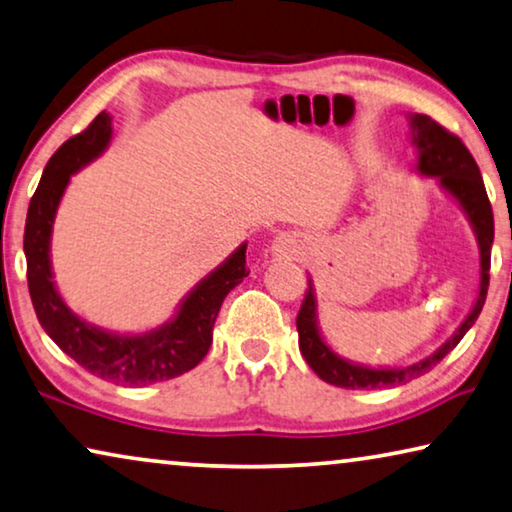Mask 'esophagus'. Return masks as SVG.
Masks as SVG:
<instances>
[{
	"instance_id": "obj_1",
	"label": "esophagus",
	"mask_w": 512,
	"mask_h": 512,
	"mask_svg": "<svg viewBox=\"0 0 512 512\" xmlns=\"http://www.w3.org/2000/svg\"><path fill=\"white\" fill-rule=\"evenodd\" d=\"M273 253L280 255V257H292L294 255V241L285 234L276 236V241H273Z\"/></svg>"
}]
</instances>
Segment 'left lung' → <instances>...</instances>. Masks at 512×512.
Returning <instances> with one entry per match:
<instances>
[{
    "label": "left lung",
    "instance_id": "8db88e82",
    "mask_svg": "<svg viewBox=\"0 0 512 512\" xmlns=\"http://www.w3.org/2000/svg\"><path fill=\"white\" fill-rule=\"evenodd\" d=\"M411 128H414V144L418 147V170L430 177H439L441 186L451 193L457 202L462 204L464 211L476 227L478 243H480V292L478 301L471 310V315L464 319V324L455 331L451 340L444 347H439L430 358L421 363L409 365V368H393V370H372L363 365H354L342 361L335 356L329 347L324 345L322 335L315 324V296L308 289L301 303L299 315H296V329H299V349L305 358V363L317 372L324 381L340 388H386L400 386L407 381L425 375L432 370L441 358L451 349L457 347V342L464 338L471 326L480 315L485 305L487 285H490V257H492V241H494V216L490 197L485 193V183L480 177L471 151L464 147V142L455 133L448 131L427 114H414L411 117Z\"/></svg>",
    "mask_w": 512,
    "mask_h": 512
}]
</instances>
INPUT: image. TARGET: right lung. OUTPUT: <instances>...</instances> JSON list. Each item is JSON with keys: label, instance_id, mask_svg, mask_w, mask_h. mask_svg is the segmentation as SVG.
<instances>
[{"label": "right lung", "instance_id": "1", "mask_svg": "<svg viewBox=\"0 0 512 512\" xmlns=\"http://www.w3.org/2000/svg\"><path fill=\"white\" fill-rule=\"evenodd\" d=\"M110 114L101 112L85 131L68 137L45 165L29 202L25 223L27 285L43 331L61 352L91 375L126 386H147L193 370L207 356L213 324L225 296L248 276L246 246L211 273L183 301L179 315L163 329L144 335H112L80 322L57 294L50 271V230L68 177L110 142Z\"/></svg>", "mask_w": 512, "mask_h": 512}]
</instances>
